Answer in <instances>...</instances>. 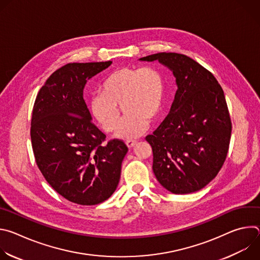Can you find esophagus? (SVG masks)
<instances>
[{"instance_id": "34e87169", "label": "esophagus", "mask_w": 260, "mask_h": 260, "mask_svg": "<svg viewBox=\"0 0 260 260\" xmlns=\"http://www.w3.org/2000/svg\"><path fill=\"white\" fill-rule=\"evenodd\" d=\"M125 144H126V146H127L128 148H132V147H134V146L137 144V141H135V140H127V141L125 142Z\"/></svg>"}]
</instances>
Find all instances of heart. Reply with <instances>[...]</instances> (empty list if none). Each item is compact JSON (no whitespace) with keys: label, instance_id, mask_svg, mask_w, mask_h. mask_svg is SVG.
<instances>
[{"label":"heart","instance_id":"obj_1","mask_svg":"<svg viewBox=\"0 0 260 260\" xmlns=\"http://www.w3.org/2000/svg\"><path fill=\"white\" fill-rule=\"evenodd\" d=\"M165 82L152 67L120 68L103 81L100 93L89 102L93 119L106 133H112L120 120V108L125 114L116 137L131 140L141 136L154 120L164 104Z\"/></svg>","mask_w":260,"mask_h":260}]
</instances>
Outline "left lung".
<instances>
[{"instance_id": "obj_1", "label": "left lung", "mask_w": 260, "mask_h": 260, "mask_svg": "<svg viewBox=\"0 0 260 260\" xmlns=\"http://www.w3.org/2000/svg\"><path fill=\"white\" fill-rule=\"evenodd\" d=\"M140 59L167 66L178 85L170 113L146 137L153 173L175 194L196 192L217 176L229 152L232 120L223 89L210 71L184 54L159 52Z\"/></svg>"}]
</instances>
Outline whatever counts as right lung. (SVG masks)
<instances>
[{
    "label": "right lung",
    "mask_w": 260,
    "mask_h": 260,
    "mask_svg": "<svg viewBox=\"0 0 260 260\" xmlns=\"http://www.w3.org/2000/svg\"><path fill=\"white\" fill-rule=\"evenodd\" d=\"M112 61L70 62L53 72L37 94L30 121L35 159L50 186L66 200L92 206L115 191L128 150L106 141L83 100L87 79Z\"/></svg>",
    "instance_id": "add662e5"
}]
</instances>
